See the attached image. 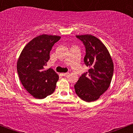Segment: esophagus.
I'll list each match as a JSON object with an SVG mask.
<instances>
[{
    "label": "esophagus",
    "instance_id": "34e87169",
    "mask_svg": "<svg viewBox=\"0 0 133 133\" xmlns=\"http://www.w3.org/2000/svg\"><path fill=\"white\" fill-rule=\"evenodd\" d=\"M69 74V72H65V73H61V75L63 76H68Z\"/></svg>",
    "mask_w": 133,
    "mask_h": 133
}]
</instances>
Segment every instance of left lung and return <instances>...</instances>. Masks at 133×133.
I'll return each instance as SVG.
<instances>
[{"label": "left lung", "instance_id": "8db88e82", "mask_svg": "<svg viewBox=\"0 0 133 133\" xmlns=\"http://www.w3.org/2000/svg\"><path fill=\"white\" fill-rule=\"evenodd\" d=\"M76 37L86 48L84 61L89 70L79 77L74 89L81 99L89 103L98 99L109 88L113 75V62L108 49L97 37L90 34Z\"/></svg>", "mask_w": 133, "mask_h": 133}]
</instances>
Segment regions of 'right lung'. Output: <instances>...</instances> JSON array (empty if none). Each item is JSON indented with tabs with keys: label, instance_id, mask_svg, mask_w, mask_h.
<instances>
[{
	"label": "right lung",
	"instance_id": "1",
	"mask_svg": "<svg viewBox=\"0 0 133 133\" xmlns=\"http://www.w3.org/2000/svg\"><path fill=\"white\" fill-rule=\"evenodd\" d=\"M60 36L42 34L34 38L24 47L17 64L21 83L36 99H44L56 89L59 76L52 69L45 70L50 51Z\"/></svg>",
	"mask_w": 133,
	"mask_h": 133
}]
</instances>
